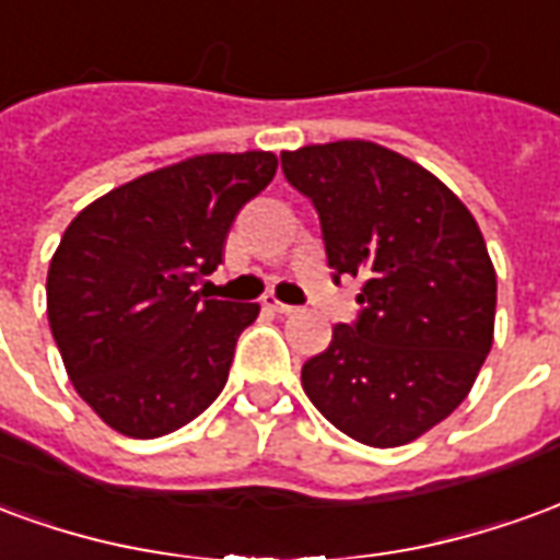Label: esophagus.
Segmentation results:
<instances>
[{"label":"esophagus","instance_id":"34e87169","mask_svg":"<svg viewBox=\"0 0 560 560\" xmlns=\"http://www.w3.org/2000/svg\"><path fill=\"white\" fill-rule=\"evenodd\" d=\"M264 305H267V308H272V312H279V315H291V312H296V305L281 303V300H276L272 293H267V296H264Z\"/></svg>","mask_w":560,"mask_h":560}]
</instances>
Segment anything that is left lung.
I'll return each instance as SVG.
<instances>
[{
  "instance_id": "8db88e82",
  "label": "left lung",
  "mask_w": 560,
  "mask_h": 560,
  "mask_svg": "<svg viewBox=\"0 0 560 560\" xmlns=\"http://www.w3.org/2000/svg\"><path fill=\"white\" fill-rule=\"evenodd\" d=\"M315 203L332 279L363 281L303 389L339 432L401 446L465 401L494 339L498 279L477 219L434 173L372 140L281 152Z\"/></svg>"
}]
</instances>
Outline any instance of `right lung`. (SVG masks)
<instances>
[{
  "label": "right lung",
  "instance_id": "1",
  "mask_svg": "<svg viewBox=\"0 0 560 560\" xmlns=\"http://www.w3.org/2000/svg\"><path fill=\"white\" fill-rule=\"evenodd\" d=\"M272 152H207L80 209L47 269V320L78 396L128 438H161L219 399L257 303L207 300L236 212Z\"/></svg>",
  "mask_w": 560,
  "mask_h": 560
}]
</instances>
